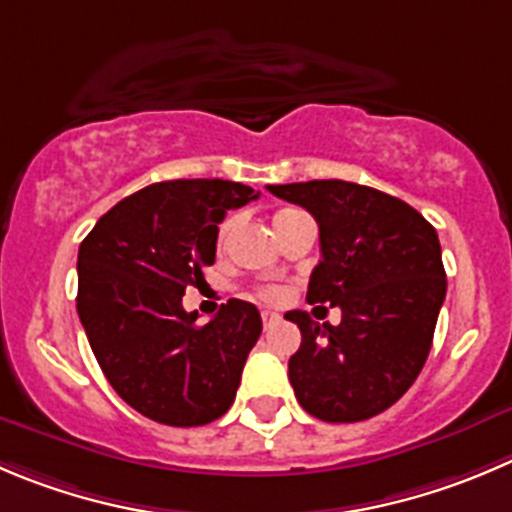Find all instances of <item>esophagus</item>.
<instances>
[{
    "label": "esophagus",
    "mask_w": 512,
    "mask_h": 512,
    "mask_svg": "<svg viewBox=\"0 0 512 512\" xmlns=\"http://www.w3.org/2000/svg\"><path fill=\"white\" fill-rule=\"evenodd\" d=\"M279 319H281V316L276 314V311H269V309L261 311V321H264L266 329H271V326H274V324H279Z\"/></svg>",
    "instance_id": "34e87169"
}]
</instances>
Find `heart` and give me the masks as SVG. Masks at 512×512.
Returning a JSON list of instances; mask_svg holds the SVG:
<instances>
[{
  "instance_id": "b5f03b06",
  "label": "heart",
  "mask_w": 512,
  "mask_h": 512,
  "mask_svg": "<svg viewBox=\"0 0 512 512\" xmlns=\"http://www.w3.org/2000/svg\"><path fill=\"white\" fill-rule=\"evenodd\" d=\"M296 213H301V211H294V208H284V211H276L274 228L281 226L284 221H289V218L296 216ZM231 228H233V221H223L221 226H218V248H223V243H226ZM259 296H261V299H266V301H276V299H281V289H279V286H264V289L259 291Z\"/></svg>"
}]
</instances>
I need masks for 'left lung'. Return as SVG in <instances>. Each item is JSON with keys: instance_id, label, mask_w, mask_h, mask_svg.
<instances>
[{"instance_id": "1", "label": "left lung", "mask_w": 512, "mask_h": 512, "mask_svg": "<svg viewBox=\"0 0 512 512\" xmlns=\"http://www.w3.org/2000/svg\"><path fill=\"white\" fill-rule=\"evenodd\" d=\"M319 223L321 261L306 301L342 309V324L289 311L301 347L289 359L299 405L324 422H362L392 407L425 367L447 279L437 231L422 213L347 180L269 186Z\"/></svg>"}]
</instances>
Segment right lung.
Here are the masks:
<instances>
[{"label":"right lung","instance_id":"add662e5","mask_svg":"<svg viewBox=\"0 0 512 512\" xmlns=\"http://www.w3.org/2000/svg\"><path fill=\"white\" fill-rule=\"evenodd\" d=\"M259 193L221 178L165 180L123 198L77 253V314L107 382L160 425L226 415L261 314L231 299L208 324L183 309L188 286L216 261L218 223Z\"/></svg>","mask_w":512,"mask_h":512}]
</instances>
